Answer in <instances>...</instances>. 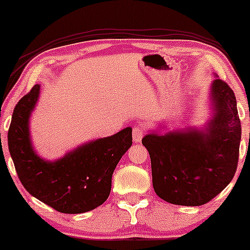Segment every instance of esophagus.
Wrapping results in <instances>:
<instances>
[{
	"instance_id": "34e87169",
	"label": "esophagus",
	"mask_w": 250,
	"mask_h": 250,
	"mask_svg": "<svg viewBox=\"0 0 250 250\" xmlns=\"http://www.w3.org/2000/svg\"><path fill=\"white\" fill-rule=\"evenodd\" d=\"M146 133V129L143 125H134L133 128V140L134 142H141L143 135Z\"/></svg>"
}]
</instances>
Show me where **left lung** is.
I'll return each mask as SVG.
<instances>
[{
	"label": "left lung",
	"instance_id": "1",
	"mask_svg": "<svg viewBox=\"0 0 250 250\" xmlns=\"http://www.w3.org/2000/svg\"><path fill=\"white\" fill-rule=\"evenodd\" d=\"M215 115L205 131L148 134L155 193L179 206H202L233 180L239 162L241 121L231 88L216 79L211 85Z\"/></svg>",
	"mask_w": 250,
	"mask_h": 250
}]
</instances>
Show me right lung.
Masks as SVG:
<instances>
[{"mask_svg": "<svg viewBox=\"0 0 250 250\" xmlns=\"http://www.w3.org/2000/svg\"><path fill=\"white\" fill-rule=\"evenodd\" d=\"M39 94L36 84L17 102L8 130L17 176L28 193L60 213L95 209L108 199L114 170L133 145L131 128L81 146L55 162L44 161L33 150L28 125Z\"/></svg>", "mask_w": 250, "mask_h": 250, "instance_id": "right-lung-1", "label": "right lung"}]
</instances>
